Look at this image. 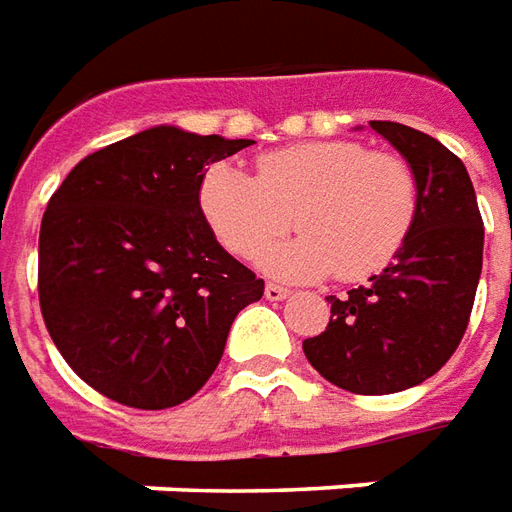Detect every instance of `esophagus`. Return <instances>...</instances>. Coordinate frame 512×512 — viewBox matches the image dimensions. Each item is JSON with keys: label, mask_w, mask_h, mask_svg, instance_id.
<instances>
[{"label": "esophagus", "mask_w": 512, "mask_h": 512, "mask_svg": "<svg viewBox=\"0 0 512 512\" xmlns=\"http://www.w3.org/2000/svg\"><path fill=\"white\" fill-rule=\"evenodd\" d=\"M287 295H290V290H287V287H281V284H273V281L264 287V298H267V301H284Z\"/></svg>", "instance_id": "1"}]
</instances>
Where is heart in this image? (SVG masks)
Wrapping results in <instances>:
<instances>
[{
  "instance_id": "heart-1",
  "label": "heart",
  "mask_w": 512,
  "mask_h": 512,
  "mask_svg": "<svg viewBox=\"0 0 512 512\" xmlns=\"http://www.w3.org/2000/svg\"><path fill=\"white\" fill-rule=\"evenodd\" d=\"M200 209L236 256L261 250L286 230L292 213L304 234L259 253L267 273L362 281L404 248L418 186L396 155L370 153L357 142H303L259 155L256 178L234 164H214L200 183Z\"/></svg>"
}]
</instances>
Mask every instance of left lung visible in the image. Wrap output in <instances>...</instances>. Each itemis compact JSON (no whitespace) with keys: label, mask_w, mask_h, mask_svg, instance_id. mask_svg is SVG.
<instances>
[{"label":"left lung","mask_w":512,"mask_h":512,"mask_svg":"<svg viewBox=\"0 0 512 512\" xmlns=\"http://www.w3.org/2000/svg\"><path fill=\"white\" fill-rule=\"evenodd\" d=\"M404 155L418 186V211L398 256L365 287L331 295L323 334L303 354L331 384L387 396L435 376L463 340L485 228L465 164L438 139L398 122H370Z\"/></svg>","instance_id":"8db88e82"}]
</instances>
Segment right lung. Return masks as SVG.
Masks as SVG:
<instances>
[{"label":"right lung","instance_id":"1","mask_svg":"<svg viewBox=\"0 0 512 512\" xmlns=\"http://www.w3.org/2000/svg\"><path fill=\"white\" fill-rule=\"evenodd\" d=\"M250 139L155 125L86 155L38 236V298L69 368L136 410L183 404L220 365L234 317L264 281L200 209L206 167Z\"/></svg>","mask_w":512,"mask_h":512}]
</instances>
